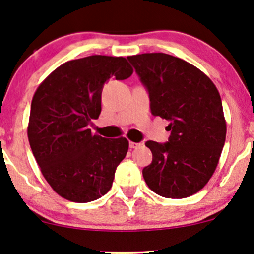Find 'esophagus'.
<instances>
[{"label": "esophagus", "mask_w": 254, "mask_h": 254, "mask_svg": "<svg viewBox=\"0 0 254 254\" xmlns=\"http://www.w3.org/2000/svg\"><path fill=\"white\" fill-rule=\"evenodd\" d=\"M141 145V142H129V148H137V147H140Z\"/></svg>", "instance_id": "obj_1"}]
</instances>
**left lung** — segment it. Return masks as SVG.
<instances>
[{"mask_svg":"<svg viewBox=\"0 0 254 254\" xmlns=\"http://www.w3.org/2000/svg\"><path fill=\"white\" fill-rule=\"evenodd\" d=\"M127 59L148 92L152 114L170 121L167 142H146L153 160L142 170L143 179L165 198L193 195L213 175L226 139L217 87L175 56L147 53Z\"/></svg>","mask_w":254,"mask_h":254,"instance_id":"1","label":"left lung"}]
</instances>
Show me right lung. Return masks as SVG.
<instances>
[{
    "label": "right lung",
    "mask_w": 254,
    "mask_h": 254,
    "mask_svg": "<svg viewBox=\"0 0 254 254\" xmlns=\"http://www.w3.org/2000/svg\"><path fill=\"white\" fill-rule=\"evenodd\" d=\"M132 74L125 58L92 55L61 64L36 89L28 139L43 177L62 198L89 202L111 190L128 141L93 135L89 125L101 113L103 84Z\"/></svg>",
    "instance_id": "right-lung-1"
}]
</instances>
